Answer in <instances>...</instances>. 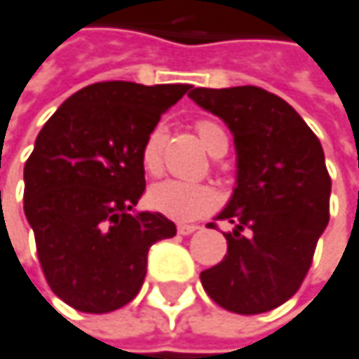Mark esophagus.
Returning a JSON list of instances; mask_svg holds the SVG:
<instances>
[{
  "label": "esophagus",
  "instance_id": "esophagus-1",
  "mask_svg": "<svg viewBox=\"0 0 359 359\" xmlns=\"http://www.w3.org/2000/svg\"><path fill=\"white\" fill-rule=\"evenodd\" d=\"M197 229H201L199 225H195V223H180L179 225V233L180 236H191V233H195Z\"/></svg>",
  "mask_w": 359,
  "mask_h": 359
}]
</instances>
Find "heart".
<instances>
[{"label":"heart","mask_w":359,"mask_h":359,"mask_svg":"<svg viewBox=\"0 0 359 359\" xmlns=\"http://www.w3.org/2000/svg\"><path fill=\"white\" fill-rule=\"evenodd\" d=\"M197 134L211 156H219V154L227 152L229 140L219 123H215L211 119H201L197 123ZM164 140H166L164 126H156V128H152V132L148 134L144 146H142V166L150 175H156L162 166ZM148 205L154 211H158L175 222H193L215 209L217 193L213 187L203 184V182L166 179L150 187Z\"/></svg>","instance_id":"1"}]
</instances>
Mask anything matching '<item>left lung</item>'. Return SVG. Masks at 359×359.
I'll return each instance as SVG.
<instances>
[{"mask_svg":"<svg viewBox=\"0 0 359 359\" xmlns=\"http://www.w3.org/2000/svg\"><path fill=\"white\" fill-rule=\"evenodd\" d=\"M189 97L223 119L238 156L231 199L215 217L233 225L223 233L227 254L201 272L203 288L231 313L272 311L299 290L329 222L321 142L285 99L260 87H197Z\"/></svg>","mask_w":359,"mask_h":359,"instance_id":"obj_1","label":"left lung"}]
</instances>
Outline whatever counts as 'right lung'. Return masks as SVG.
Here are the masks:
<instances>
[{"label":"right lung","instance_id":"obj_1","mask_svg":"<svg viewBox=\"0 0 359 359\" xmlns=\"http://www.w3.org/2000/svg\"><path fill=\"white\" fill-rule=\"evenodd\" d=\"M191 85L105 81L71 95L44 123L24 166V213L53 292L83 313H109L142 288L152 243L177 236L136 211L142 146Z\"/></svg>","mask_w":359,"mask_h":359}]
</instances>
